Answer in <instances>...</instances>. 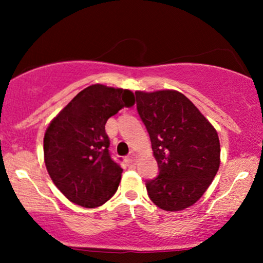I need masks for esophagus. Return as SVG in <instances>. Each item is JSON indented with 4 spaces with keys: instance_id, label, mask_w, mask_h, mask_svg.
<instances>
[{
    "instance_id": "obj_1",
    "label": "esophagus",
    "mask_w": 263,
    "mask_h": 263,
    "mask_svg": "<svg viewBox=\"0 0 263 263\" xmlns=\"http://www.w3.org/2000/svg\"><path fill=\"white\" fill-rule=\"evenodd\" d=\"M127 162L129 163V164H135V163H136V156L134 155V153H131V155L127 157Z\"/></svg>"
}]
</instances>
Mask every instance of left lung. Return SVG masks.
<instances>
[{
	"instance_id": "1",
	"label": "left lung",
	"mask_w": 263,
	"mask_h": 263,
	"mask_svg": "<svg viewBox=\"0 0 263 263\" xmlns=\"http://www.w3.org/2000/svg\"><path fill=\"white\" fill-rule=\"evenodd\" d=\"M135 95L159 168L158 176L146 183L148 197L163 210L185 209L203 197L218 173V134L183 93L161 90Z\"/></svg>"
}]
</instances>
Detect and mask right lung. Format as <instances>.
<instances>
[{"label":"right lung","mask_w":263,"mask_h":263,"mask_svg":"<svg viewBox=\"0 0 263 263\" xmlns=\"http://www.w3.org/2000/svg\"><path fill=\"white\" fill-rule=\"evenodd\" d=\"M135 104L129 90L87 86L60 111L44 135V162L53 183L84 208L105 204L119 188L122 168L111 157L105 125Z\"/></svg>","instance_id":"1"}]
</instances>
